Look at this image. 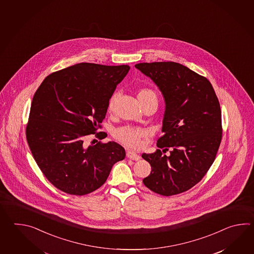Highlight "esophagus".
<instances>
[{
	"instance_id": "34e87169",
	"label": "esophagus",
	"mask_w": 254,
	"mask_h": 254,
	"mask_svg": "<svg viewBox=\"0 0 254 254\" xmlns=\"http://www.w3.org/2000/svg\"><path fill=\"white\" fill-rule=\"evenodd\" d=\"M126 155H127V157H128L129 159L134 160V161H139L140 159V155L137 154L134 151H127V153H126Z\"/></svg>"
}]
</instances>
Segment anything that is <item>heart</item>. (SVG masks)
I'll use <instances>...</instances> for the list:
<instances>
[{
    "label": "heart",
    "instance_id": "obj_1",
    "mask_svg": "<svg viewBox=\"0 0 254 254\" xmlns=\"http://www.w3.org/2000/svg\"><path fill=\"white\" fill-rule=\"evenodd\" d=\"M138 99L140 101V103H143L148 100H151L153 98H156L157 95L155 92H153L151 89L148 88H142L138 92ZM119 97V93L117 92H114L113 95L110 98L108 103V111L109 112H113L117 100ZM147 135V130L144 129H140V128H133V127H121L118 129H115L114 131V137L115 140L120 141L122 144L129 147V148H133V149H138L140 148L142 141L141 139L144 138Z\"/></svg>",
    "mask_w": 254,
    "mask_h": 254
}]
</instances>
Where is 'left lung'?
Listing matches in <instances>:
<instances>
[{
    "mask_svg": "<svg viewBox=\"0 0 254 254\" xmlns=\"http://www.w3.org/2000/svg\"><path fill=\"white\" fill-rule=\"evenodd\" d=\"M135 68L150 77L165 101L163 149L141 157L151 172L142 182L158 194L172 196L192 188L204 177L221 144V112L209 80L174 62L142 63ZM170 149L169 157L162 152Z\"/></svg>",
    "mask_w": 254,
    "mask_h": 254,
    "instance_id": "left-lung-1",
    "label": "left lung"
}]
</instances>
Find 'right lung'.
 <instances>
[{
  "mask_svg": "<svg viewBox=\"0 0 254 254\" xmlns=\"http://www.w3.org/2000/svg\"><path fill=\"white\" fill-rule=\"evenodd\" d=\"M129 70V65L81 63L47 76L34 93L26 139L39 168L60 190L92 192L125 159V148L115 141L88 146L85 139L101 128L109 100Z\"/></svg>",
  "mask_w": 254,
  "mask_h": 254,
  "instance_id": "right-lung-1",
  "label": "right lung"
}]
</instances>
